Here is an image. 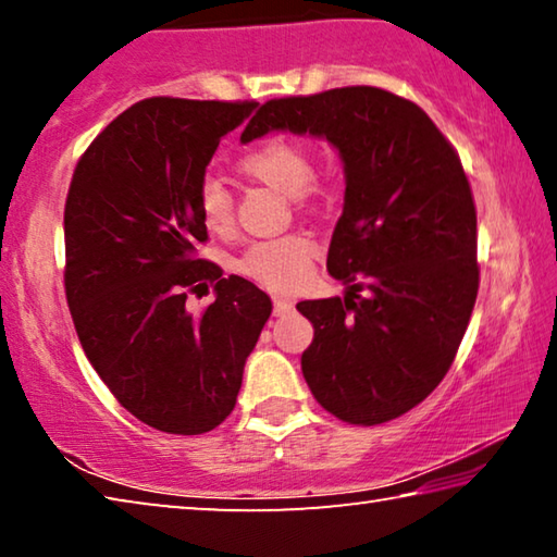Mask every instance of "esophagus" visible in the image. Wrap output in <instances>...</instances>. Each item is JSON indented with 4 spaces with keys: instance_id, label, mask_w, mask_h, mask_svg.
<instances>
[{
    "instance_id": "obj_1",
    "label": "esophagus",
    "mask_w": 557,
    "mask_h": 557,
    "mask_svg": "<svg viewBox=\"0 0 557 557\" xmlns=\"http://www.w3.org/2000/svg\"><path fill=\"white\" fill-rule=\"evenodd\" d=\"M272 307H275V314H287V312H292V309H295V301L275 295V297H272Z\"/></svg>"
}]
</instances>
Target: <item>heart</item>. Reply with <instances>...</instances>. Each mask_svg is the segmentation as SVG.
Returning <instances> with one entry per match:
<instances>
[{"label": "heart", "instance_id": "obj_1", "mask_svg": "<svg viewBox=\"0 0 557 557\" xmlns=\"http://www.w3.org/2000/svg\"><path fill=\"white\" fill-rule=\"evenodd\" d=\"M240 174L268 184L287 196L312 194L314 159L301 139L289 135H270L258 145L245 149L238 159ZM196 211L213 235H231L235 228L233 196L219 178H203L196 191ZM317 243L305 233H287L277 238H262L250 243L235 262L240 275L260 282L265 287L285 289L297 285L307 275Z\"/></svg>", "mask_w": 557, "mask_h": 557}]
</instances>
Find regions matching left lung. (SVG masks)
Instances as JSON below:
<instances>
[{
	"label": "left lung",
	"mask_w": 557,
	"mask_h": 557,
	"mask_svg": "<svg viewBox=\"0 0 557 557\" xmlns=\"http://www.w3.org/2000/svg\"><path fill=\"white\" fill-rule=\"evenodd\" d=\"M270 129L326 137L346 194L329 275L346 297L305 299L309 391L348 425H381L445 379L479 292L476 206L457 149L412 100L373 86L268 100L240 139Z\"/></svg>",
	"instance_id": "obj_1"
}]
</instances>
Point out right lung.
Returning <instances> with one entry per match:
<instances>
[{"mask_svg":"<svg viewBox=\"0 0 557 557\" xmlns=\"http://www.w3.org/2000/svg\"><path fill=\"white\" fill-rule=\"evenodd\" d=\"M256 102L147 98L81 154L65 196V299L81 346L127 412L203 435L235 408L243 366L272 312L265 292L196 256L206 166ZM215 284L199 315L188 294Z\"/></svg>","mask_w":557,"mask_h":557,"instance_id":"1","label":"right lung"}]
</instances>
